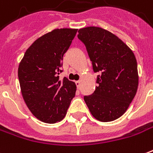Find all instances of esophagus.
Returning a JSON list of instances; mask_svg holds the SVG:
<instances>
[{
  "instance_id": "1",
  "label": "esophagus",
  "mask_w": 153,
  "mask_h": 153,
  "mask_svg": "<svg viewBox=\"0 0 153 153\" xmlns=\"http://www.w3.org/2000/svg\"><path fill=\"white\" fill-rule=\"evenodd\" d=\"M80 84H81V82H80V81H76V82H75V84H76V86L78 88H79Z\"/></svg>"
}]
</instances>
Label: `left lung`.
Here are the masks:
<instances>
[{
  "label": "left lung",
  "mask_w": 153,
  "mask_h": 153,
  "mask_svg": "<svg viewBox=\"0 0 153 153\" xmlns=\"http://www.w3.org/2000/svg\"><path fill=\"white\" fill-rule=\"evenodd\" d=\"M78 38L86 47L97 86L84 99L99 121L111 122L126 112L138 86L135 55L118 37L99 27L79 30Z\"/></svg>",
  "instance_id": "obj_1"
}]
</instances>
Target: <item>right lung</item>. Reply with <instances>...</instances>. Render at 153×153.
I'll use <instances>...</instances> for the list:
<instances>
[{
  "label": "right lung",
  "instance_id": "right-lung-1",
  "mask_svg": "<svg viewBox=\"0 0 153 153\" xmlns=\"http://www.w3.org/2000/svg\"><path fill=\"white\" fill-rule=\"evenodd\" d=\"M77 29H56L39 37L25 51L18 69L26 105L39 120L54 123L65 116L76 85L66 77L59 79L63 57Z\"/></svg>",
  "mask_w": 153,
  "mask_h": 153
}]
</instances>
